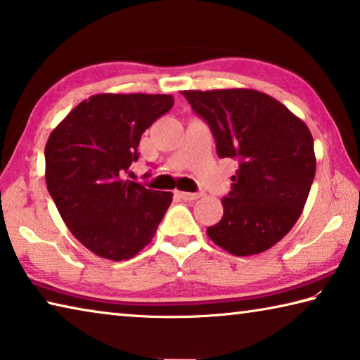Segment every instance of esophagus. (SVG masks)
<instances>
[{"mask_svg":"<svg viewBox=\"0 0 360 360\" xmlns=\"http://www.w3.org/2000/svg\"><path fill=\"white\" fill-rule=\"evenodd\" d=\"M176 195L182 200H187V202H192V200H197L202 197V193H191V192H181V191H176Z\"/></svg>","mask_w":360,"mask_h":360,"instance_id":"obj_1","label":"esophagus"}]
</instances>
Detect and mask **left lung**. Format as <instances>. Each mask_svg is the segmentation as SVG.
Here are the masks:
<instances>
[{"label": "left lung", "instance_id": "obj_1", "mask_svg": "<svg viewBox=\"0 0 360 360\" xmlns=\"http://www.w3.org/2000/svg\"><path fill=\"white\" fill-rule=\"evenodd\" d=\"M208 122L217 155L236 158L224 216L206 229L212 243L233 255L275 246L294 227L316 173L311 131L273 96L251 89L184 90Z\"/></svg>", "mask_w": 360, "mask_h": 360}]
</instances>
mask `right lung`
<instances>
[{
  "label": "right lung",
  "instance_id": "obj_1",
  "mask_svg": "<svg viewBox=\"0 0 360 360\" xmlns=\"http://www.w3.org/2000/svg\"><path fill=\"white\" fill-rule=\"evenodd\" d=\"M172 95L100 94L72 109L46 144V184L63 222L89 251L129 260L154 238L173 193L125 179L143 133Z\"/></svg>",
  "mask_w": 360,
  "mask_h": 360
}]
</instances>
